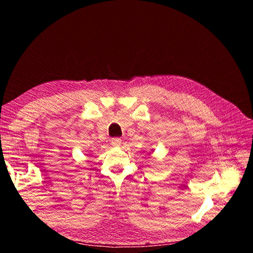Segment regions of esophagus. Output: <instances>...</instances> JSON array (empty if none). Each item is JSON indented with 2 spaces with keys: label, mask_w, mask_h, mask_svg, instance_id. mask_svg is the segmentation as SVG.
<instances>
[{
  "label": "esophagus",
  "mask_w": 253,
  "mask_h": 253,
  "mask_svg": "<svg viewBox=\"0 0 253 253\" xmlns=\"http://www.w3.org/2000/svg\"><path fill=\"white\" fill-rule=\"evenodd\" d=\"M111 143L113 147H119L121 143V138H118V137H115V138H112Z\"/></svg>",
  "instance_id": "34e87169"
}]
</instances>
